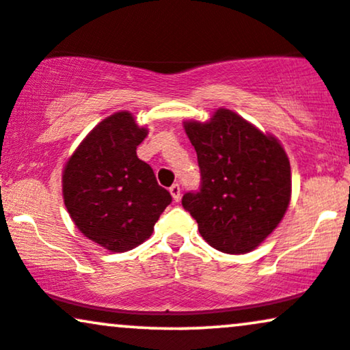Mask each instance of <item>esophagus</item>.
<instances>
[{"label": "esophagus", "instance_id": "esophagus-1", "mask_svg": "<svg viewBox=\"0 0 350 350\" xmlns=\"http://www.w3.org/2000/svg\"><path fill=\"white\" fill-rule=\"evenodd\" d=\"M170 195L174 196V200L175 201H178L180 200V196H182V188H180V185L178 183H174L170 187Z\"/></svg>", "mask_w": 350, "mask_h": 350}]
</instances>
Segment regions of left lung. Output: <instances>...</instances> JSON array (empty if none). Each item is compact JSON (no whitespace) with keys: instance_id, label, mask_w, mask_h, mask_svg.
I'll return each instance as SVG.
<instances>
[{"instance_id":"1","label":"left lung","mask_w":350,"mask_h":350,"mask_svg":"<svg viewBox=\"0 0 350 350\" xmlns=\"http://www.w3.org/2000/svg\"><path fill=\"white\" fill-rule=\"evenodd\" d=\"M198 155V191L185 193L183 208L200 234L226 254L256 249L277 228L290 203V162L277 139L229 109L211 121L187 122Z\"/></svg>"}]
</instances>
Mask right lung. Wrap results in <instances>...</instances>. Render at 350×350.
<instances>
[{
    "mask_svg": "<svg viewBox=\"0 0 350 350\" xmlns=\"http://www.w3.org/2000/svg\"><path fill=\"white\" fill-rule=\"evenodd\" d=\"M147 131L122 111L86 135L64 170V201L88 239L113 252L139 245L154 231L172 195L135 154Z\"/></svg>",
    "mask_w": 350,
    "mask_h": 350,
    "instance_id": "add662e5",
    "label": "right lung"
}]
</instances>
